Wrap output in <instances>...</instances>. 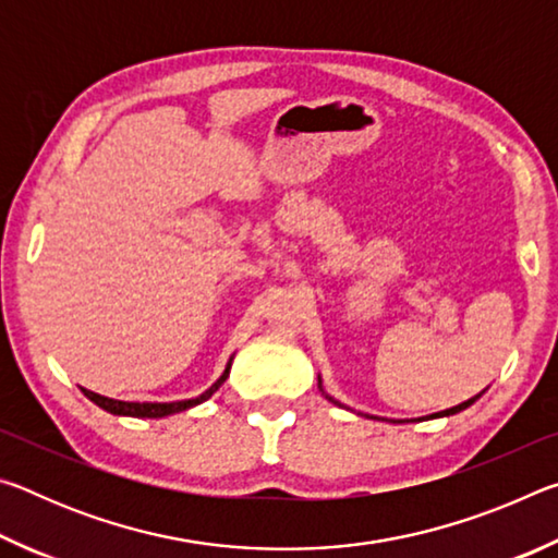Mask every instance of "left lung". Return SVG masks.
I'll return each mask as SVG.
<instances>
[{
  "label": "left lung",
  "mask_w": 558,
  "mask_h": 558,
  "mask_svg": "<svg viewBox=\"0 0 558 558\" xmlns=\"http://www.w3.org/2000/svg\"><path fill=\"white\" fill-rule=\"evenodd\" d=\"M317 389L319 391H323V396H325V399L327 401H332L335 405H342V409H347V405L344 403H339V401H335L332 399V396H329L325 389H323V376H317ZM480 396H483V393H477V396H472V399H468V401H462V403H458V405H452V409H446V411H438V413H430V415H426V418H442V415H456V413H460V411H465L468 409V405H472V403H475L477 399H480ZM369 418H376V415H369Z\"/></svg>",
  "instance_id": "1"
}]
</instances>
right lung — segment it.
Masks as SVG:
<instances>
[{
	"label": "right lung",
	"instance_id": "add662e5",
	"mask_svg": "<svg viewBox=\"0 0 558 558\" xmlns=\"http://www.w3.org/2000/svg\"><path fill=\"white\" fill-rule=\"evenodd\" d=\"M231 362H233V356L229 359V364H226V369H223V374L219 376V379H216V384H211L209 389L196 396V399L157 403V401H118V399H108V396L93 393V391H88V389H83V393H86L93 403L100 405L102 411H108V413H112V415H130V418H165V415H172V413H179V411L194 409V405H199V403H204L206 399H211V396L221 389V384H223L226 379H229Z\"/></svg>",
	"mask_w": 558,
	"mask_h": 558
}]
</instances>
